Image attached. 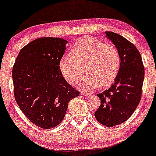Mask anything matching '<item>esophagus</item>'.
<instances>
[{
  "instance_id": "obj_1",
  "label": "esophagus",
  "mask_w": 156,
  "mask_h": 156,
  "mask_svg": "<svg viewBox=\"0 0 156 156\" xmlns=\"http://www.w3.org/2000/svg\"><path fill=\"white\" fill-rule=\"evenodd\" d=\"M81 94H82L83 96H85V97H87V98L91 96V94H89V93H88V92H84V91H82V92H81Z\"/></svg>"
}]
</instances>
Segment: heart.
I'll return each mask as SVG.
<instances>
[{"label": "heart", "mask_w": 156, "mask_h": 156, "mask_svg": "<svg viewBox=\"0 0 156 156\" xmlns=\"http://www.w3.org/2000/svg\"><path fill=\"white\" fill-rule=\"evenodd\" d=\"M120 66V54L117 48L94 37L77 41L70 50V56L62 57L59 62L61 73L71 85L78 82L85 67L87 75L80 81L79 86L86 89L112 85Z\"/></svg>", "instance_id": "1"}]
</instances>
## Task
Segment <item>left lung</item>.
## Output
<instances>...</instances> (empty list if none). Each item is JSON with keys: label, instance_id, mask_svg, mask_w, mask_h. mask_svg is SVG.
<instances>
[{"label": "left lung", "instance_id": "obj_1", "mask_svg": "<svg viewBox=\"0 0 156 156\" xmlns=\"http://www.w3.org/2000/svg\"><path fill=\"white\" fill-rule=\"evenodd\" d=\"M105 34L119 50L121 66L111 87L97 94L101 105L94 116L103 126L113 127L127 121L139 104L145 70L140 53L133 44L114 32Z\"/></svg>", "mask_w": 156, "mask_h": 156}]
</instances>
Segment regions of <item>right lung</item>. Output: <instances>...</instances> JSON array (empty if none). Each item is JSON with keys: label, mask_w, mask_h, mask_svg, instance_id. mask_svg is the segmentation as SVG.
Returning a JSON list of instances; mask_svg holds the SVG:
<instances>
[{"label": "right lung", "mask_w": 156, "mask_h": 156, "mask_svg": "<svg viewBox=\"0 0 156 156\" xmlns=\"http://www.w3.org/2000/svg\"><path fill=\"white\" fill-rule=\"evenodd\" d=\"M67 43L58 37L35 39L20 51L13 67L16 101L26 117L44 129L60 124L68 102L79 95L59 69Z\"/></svg>", "instance_id": "right-lung-1"}]
</instances>
